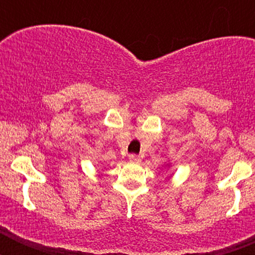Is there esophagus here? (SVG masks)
I'll list each match as a JSON object with an SVG mask.
<instances>
[{
    "instance_id": "esophagus-1",
    "label": "esophagus",
    "mask_w": 255,
    "mask_h": 255,
    "mask_svg": "<svg viewBox=\"0 0 255 255\" xmlns=\"http://www.w3.org/2000/svg\"><path fill=\"white\" fill-rule=\"evenodd\" d=\"M129 159L131 162H135V163H139V162L141 161L140 155H138V154H130L129 155Z\"/></svg>"
}]
</instances>
